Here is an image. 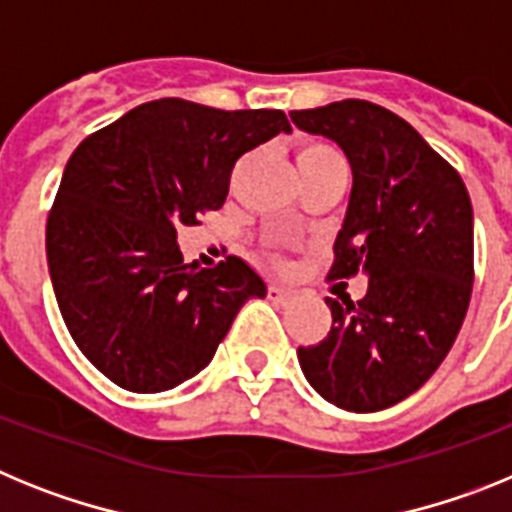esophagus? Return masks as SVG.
I'll list each match as a JSON object with an SVG mask.
<instances>
[{
  "mask_svg": "<svg viewBox=\"0 0 512 512\" xmlns=\"http://www.w3.org/2000/svg\"><path fill=\"white\" fill-rule=\"evenodd\" d=\"M268 299L275 301V304H286V301L293 299V291H288V288L278 286V283H270V286H268Z\"/></svg>",
  "mask_w": 512,
  "mask_h": 512,
  "instance_id": "1",
  "label": "esophagus"
}]
</instances>
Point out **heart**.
<instances>
[{"label": "heart", "mask_w": 512, "mask_h": 512, "mask_svg": "<svg viewBox=\"0 0 512 512\" xmlns=\"http://www.w3.org/2000/svg\"><path fill=\"white\" fill-rule=\"evenodd\" d=\"M299 164H319V162H342V157L332 149L330 144H319V141H309L299 149V157H296ZM278 260V257H273Z\"/></svg>", "instance_id": "1"}]
</instances>
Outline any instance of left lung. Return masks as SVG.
Masks as SVG:
<instances>
[{"mask_svg": "<svg viewBox=\"0 0 512 512\" xmlns=\"http://www.w3.org/2000/svg\"><path fill=\"white\" fill-rule=\"evenodd\" d=\"M306 133L350 162L332 281L366 275L361 301L327 299L332 327L299 348L306 381L348 412H379L415 394L459 335L474 283V213L464 180L420 133L368 100L293 110Z\"/></svg>", "mask_w": 512, "mask_h": 512, "instance_id": "obj_1", "label": "left lung"}]
</instances>
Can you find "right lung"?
Listing matches in <instances>:
<instances>
[{
	"instance_id": "obj_1",
	"label": "right lung",
	"mask_w": 512,
	"mask_h": 512,
	"mask_svg": "<svg viewBox=\"0 0 512 512\" xmlns=\"http://www.w3.org/2000/svg\"><path fill=\"white\" fill-rule=\"evenodd\" d=\"M281 131L283 110L164 97L71 154L48 213V270L66 330L113 384L157 394L193 379L237 311L268 293L239 257L185 265L177 229L219 211L237 159Z\"/></svg>"
}]
</instances>
